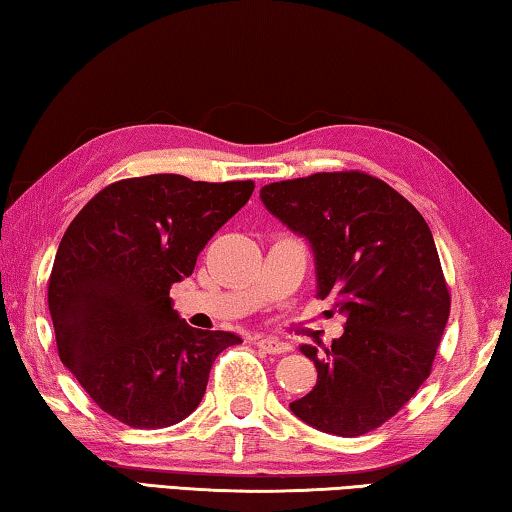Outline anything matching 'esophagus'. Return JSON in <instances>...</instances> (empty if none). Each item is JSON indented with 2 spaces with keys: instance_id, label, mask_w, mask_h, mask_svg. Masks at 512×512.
Segmentation results:
<instances>
[{
  "instance_id": "1",
  "label": "esophagus",
  "mask_w": 512,
  "mask_h": 512,
  "mask_svg": "<svg viewBox=\"0 0 512 512\" xmlns=\"http://www.w3.org/2000/svg\"><path fill=\"white\" fill-rule=\"evenodd\" d=\"M258 347H261L263 351H267V354H288L290 351V345L288 342H281L276 338H258Z\"/></svg>"
}]
</instances>
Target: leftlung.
<instances>
[{"label": "left lung", "mask_w": 512, "mask_h": 512, "mask_svg": "<svg viewBox=\"0 0 512 512\" xmlns=\"http://www.w3.org/2000/svg\"><path fill=\"white\" fill-rule=\"evenodd\" d=\"M267 211L308 240L317 297L333 299L345 333L317 351L315 388L290 410L317 431L379 429L429 379L451 297L420 211L365 172H317L261 188Z\"/></svg>", "instance_id": "8db88e82"}]
</instances>
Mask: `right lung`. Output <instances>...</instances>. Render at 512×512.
Segmentation results:
<instances>
[{
	"label": "right lung",
	"mask_w": 512,
	"mask_h": 512,
	"mask_svg": "<svg viewBox=\"0 0 512 512\" xmlns=\"http://www.w3.org/2000/svg\"><path fill=\"white\" fill-rule=\"evenodd\" d=\"M251 192L254 181L149 174L99 190L67 226L47 290L58 356L115 420L133 429L181 422L204 397L215 358L242 342L192 329L170 288Z\"/></svg>",
	"instance_id": "add662e5"
}]
</instances>
